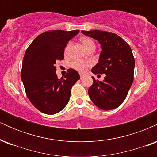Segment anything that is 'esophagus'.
<instances>
[{
	"mask_svg": "<svg viewBox=\"0 0 157 157\" xmlns=\"http://www.w3.org/2000/svg\"><path fill=\"white\" fill-rule=\"evenodd\" d=\"M82 77H83V75H82V74H80V78L82 79Z\"/></svg>",
	"mask_w": 157,
	"mask_h": 157,
	"instance_id": "1",
	"label": "esophagus"
}]
</instances>
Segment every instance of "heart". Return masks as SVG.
<instances>
[{"mask_svg": "<svg viewBox=\"0 0 157 157\" xmlns=\"http://www.w3.org/2000/svg\"><path fill=\"white\" fill-rule=\"evenodd\" d=\"M81 42L83 44L85 48L89 51V49H91V48H94L95 49V45L94 41L93 40L91 37H84L81 38ZM70 44H68L67 46L66 47V49H65V52L67 53L68 52V49H69ZM91 66V63L90 61H83V60H75L73 61L71 63V67L73 69L76 70V71H79L80 73H85L89 68Z\"/></svg>", "mask_w": 157, "mask_h": 157, "instance_id": "1", "label": "heart"}]
</instances>
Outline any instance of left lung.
Instances as JSON below:
<instances>
[{"label": "left lung", "mask_w": 157, "mask_h": 157, "mask_svg": "<svg viewBox=\"0 0 157 157\" xmlns=\"http://www.w3.org/2000/svg\"><path fill=\"white\" fill-rule=\"evenodd\" d=\"M82 34L97 40L102 46L99 63L91 69L94 75L105 74L102 81L93 78L89 89L90 99L105 111L123 102L134 81L135 61L132 50L122 37L112 32L91 30Z\"/></svg>", "instance_id": "left-lung-1"}]
</instances>
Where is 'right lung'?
Returning a JSON list of instances; mask_svg holds the SVG:
<instances>
[{
	"label": "right lung",
	"instance_id": "add662e5",
	"mask_svg": "<svg viewBox=\"0 0 157 157\" xmlns=\"http://www.w3.org/2000/svg\"><path fill=\"white\" fill-rule=\"evenodd\" d=\"M79 30H52L41 33L27 48L23 57L21 80L26 96L37 110L55 114L66 107L72 86L80 80L76 70L68 68L63 78H57L56 62L64 59L68 42Z\"/></svg>",
	"mask_w": 157,
	"mask_h": 157
}]
</instances>
